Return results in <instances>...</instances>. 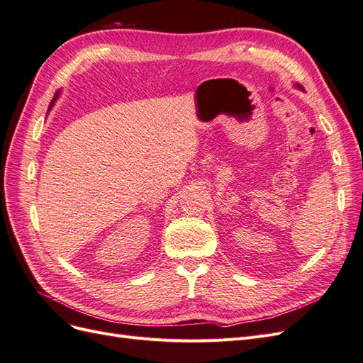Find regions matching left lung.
I'll list each match as a JSON object with an SVG mask.
<instances>
[{
  "label": "left lung",
  "mask_w": 363,
  "mask_h": 363,
  "mask_svg": "<svg viewBox=\"0 0 363 363\" xmlns=\"http://www.w3.org/2000/svg\"><path fill=\"white\" fill-rule=\"evenodd\" d=\"M296 87H298V89H301V91H304V89H303V86H301V84H298V83H296Z\"/></svg>",
  "instance_id": "left-lung-1"
}]
</instances>
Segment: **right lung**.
<instances>
[{
  "label": "right lung",
  "instance_id": "right-lung-1",
  "mask_svg": "<svg viewBox=\"0 0 363 363\" xmlns=\"http://www.w3.org/2000/svg\"><path fill=\"white\" fill-rule=\"evenodd\" d=\"M56 98H57V95H56V96H54V98H52V101H51V104H50V107H51V106H52V104H54V101H56Z\"/></svg>",
  "mask_w": 363,
  "mask_h": 363
}]
</instances>
